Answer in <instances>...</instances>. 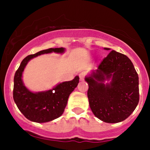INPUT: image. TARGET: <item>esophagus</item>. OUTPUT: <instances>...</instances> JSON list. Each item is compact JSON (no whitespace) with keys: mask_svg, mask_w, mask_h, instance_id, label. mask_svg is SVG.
<instances>
[{"mask_svg":"<svg viewBox=\"0 0 150 150\" xmlns=\"http://www.w3.org/2000/svg\"><path fill=\"white\" fill-rule=\"evenodd\" d=\"M85 72H82V73H80V75H79V77H80V80L83 81L84 78H85Z\"/></svg>","mask_w":150,"mask_h":150,"instance_id":"1","label":"esophagus"}]
</instances>
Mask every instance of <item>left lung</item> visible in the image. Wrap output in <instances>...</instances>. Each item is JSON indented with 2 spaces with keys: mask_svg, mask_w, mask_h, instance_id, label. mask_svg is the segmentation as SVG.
I'll return each mask as SVG.
<instances>
[{
  "mask_svg": "<svg viewBox=\"0 0 150 150\" xmlns=\"http://www.w3.org/2000/svg\"><path fill=\"white\" fill-rule=\"evenodd\" d=\"M85 80L89 85V106L94 116L102 121H123L138 104V75L131 61L124 54L111 51L97 69L89 73Z\"/></svg>",
  "mask_w": 150,
  "mask_h": 150,
  "instance_id": "1",
  "label": "left lung"
}]
</instances>
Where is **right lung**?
Returning a JSON list of instances; mask_svg holds the SVG:
<instances>
[{"label":"right lung","instance_id":"add662e5","mask_svg":"<svg viewBox=\"0 0 150 150\" xmlns=\"http://www.w3.org/2000/svg\"><path fill=\"white\" fill-rule=\"evenodd\" d=\"M65 48L49 49L30 55L23 59L14 77L13 99L22 114L31 121L46 123L59 118L64 112L68 97L79 83V76L73 80L61 82L51 89L33 92L27 89L22 81V74L28 62L42 54L63 53Z\"/></svg>","mask_w":150,"mask_h":150}]
</instances>
